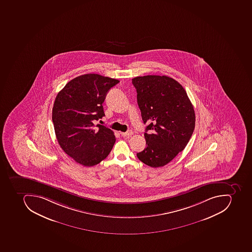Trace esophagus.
<instances>
[{
  "instance_id": "34e87169",
  "label": "esophagus",
  "mask_w": 252,
  "mask_h": 252,
  "mask_svg": "<svg viewBox=\"0 0 252 252\" xmlns=\"http://www.w3.org/2000/svg\"><path fill=\"white\" fill-rule=\"evenodd\" d=\"M132 134V131H128V132H121L122 136H123V137H129Z\"/></svg>"
}]
</instances>
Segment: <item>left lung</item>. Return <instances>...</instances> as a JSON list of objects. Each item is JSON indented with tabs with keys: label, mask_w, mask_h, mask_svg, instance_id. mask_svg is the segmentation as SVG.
Returning <instances> with one entry per match:
<instances>
[{
	"label": "left lung",
	"mask_w": 252,
	"mask_h": 252,
	"mask_svg": "<svg viewBox=\"0 0 252 252\" xmlns=\"http://www.w3.org/2000/svg\"><path fill=\"white\" fill-rule=\"evenodd\" d=\"M132 83L143 121L150 123L144 132L147 147L136 156L148 166H164L185 148L193 134V104L181 84L168 76H138Z\"/></svg>",
	"instance_id": "8db88e82"
}]
</instances>
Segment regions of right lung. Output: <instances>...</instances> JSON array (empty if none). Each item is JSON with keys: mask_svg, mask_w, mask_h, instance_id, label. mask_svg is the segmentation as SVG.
Here are the masks:
<instances>
[{"mask_svg": "<svg viewBox=\"0 0 252 252\" xmlns=\"http://www.w3.org/2000/svg\"><path fill=\"white\" fill-rule=\"evenodd\" d=\"M120 81L90 73L68 82L58 94L52 109L55 135L62 149L84 166L106 158L116 142L114 132L94 121L104 116L107 93Z\"/></svg>", "mask_w": 252, "mask_h": 252, "instance_id": "right-lung-1", "label": "right lung"}]
</instances>
